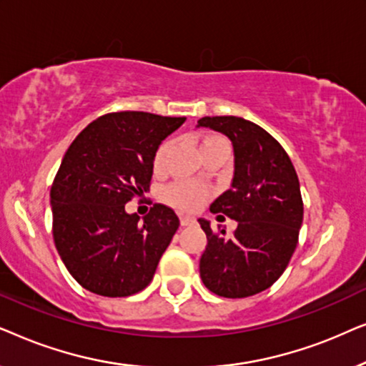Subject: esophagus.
<instances>
[{
    "label": "esophagus",
    "mask_w": 366,
    "mask_h": 366,
    "mask_svg": "<svg viewBox=\"0 0 366 366\" xmlns=\"http://www.w3.org/2000/svg\"><path fill=\"white\" fill-rule=\"evenodd\" d=\"M179 222H182V227H192V224L197 223V219L193 217H182L179 218Z\"/></svg>",
    "instance_id": "esophagus-1"
}]
</instances>
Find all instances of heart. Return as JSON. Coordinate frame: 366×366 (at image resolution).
<instances>
[{
    "label": "heart",
    "instance_id": "b5f03b06",
    "mask_svg": "<svg viewBox=\"0 0 366 366\" xmlns=\"http://www.w3.org/2000/svg\"><path fill=\"white\" fill-rule=\"evenodd\" d=\"M169 144H172L169 142H163L158 147L157 153H154L153 168L157 169V172H162L164 167V159H167ZM212 148L228 149V142L223 137H219V134H207V137H203L202 142H199V153L207 152V149H212ZM207 197H208L207 188L202 187V184L189 183V182L173 183L172 187L164 189V199L182 209L198 208Z\"/></svg>",
    "mask_w": 366,
    "mask_h": 366
}]
</instances>
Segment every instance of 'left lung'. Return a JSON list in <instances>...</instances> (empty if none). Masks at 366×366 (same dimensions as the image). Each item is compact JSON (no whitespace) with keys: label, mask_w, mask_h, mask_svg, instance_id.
Instances as JSON below:
<instances>
[{"label":"left lung","mask_w":366,"mask_h":366,"mask_svg":"<svg viewBox=\"0 0 366 366\" xmlns=\"http://www.w3.org/2000/svg\"><path fill=\"white\" fill-rule=\"evenodd\" d=\"M198 127L227 134L233 144L232 188L214 199L212 213L237 219L232 237L224 228L207 233L199 259L204 287L218 297L244 298L272 287L288 267L303 222V199L293 163L282 144L262 127L238 117H204Z\"/></svg>","instance_id":"obj_1"}]
</instances>
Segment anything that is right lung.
<instances>
[{
  "label": "right lung",
  "instance_id": "obj_1",
  "mask_svg": "<svg viewBox=\"0 0 366 366\" xmlns=\"http://www.w3.org/2000/svg\"><path fill=\"white\" fill-rule=\"evenodd\" d=\"M184 119L108 113L69 144L49 193L53 238L83 288L102 297H129L153 280L179 219L159 203L143 219L124 212V204L148 192L154 153Z\"/></svg>",
  "mask_w": 366,
  "mask_h": 366
}]
</instances>
